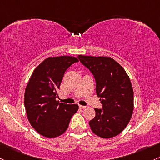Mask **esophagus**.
Listing matches in <instances>:
<instances>
[{
    "mask_svg": "<svg viewBox=\"0 0 160 160\" xmlns=\"http://www.w3.org/2000/svg\"><path fill=\"white\" fill-rule=\"evenodd\" d=\"M86 107H87L86 106H81V105H79V108H81V109H83V108H85Z\"/></svg>",
    "mask_w": 160,
    "mask_h": 160,
    "instance_id": "34e87169",
    "label": "esophagus"
}]
</instances>
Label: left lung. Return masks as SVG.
I'll return each instance as SVG.
<instances>
[{"mask_svg":"<svg viewBox=\"0 0 160 160\" xmlns=\"http://www.w3.org/2000/svg\"><path fill=\"white\" fill-rule=\"evenodd\" d=\"M80 63L93 75L96 92L102 108H95L96 116L89 121L94 134L110 138L122 133L134 110V92L127 73L109 57L78 55Z\"/></svg>","mask_w":160,"mask_h":160,"instance_id":"8db88e82","label":"left lung"}]
</instances>
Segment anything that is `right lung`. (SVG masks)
<instances>
[{"mask_svg":"<svg viewBox=\"0 0 160 160\" xmlns=\"http://www.w3.org/2000/svg\"><path fill=\"white\" fill-rule=\"evenodd\" d=\"M76 62L78 59L71 56L48 58L29 79L24 95L26 114L33 128L44 137L53 138L65 132L78 110L77 104L56 101L66 70Z\"/></svg>","mask_w":160,"mask_h":160,"instance_id":"1","label":"right lung"}]
</instances>
